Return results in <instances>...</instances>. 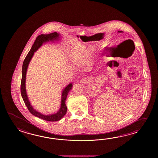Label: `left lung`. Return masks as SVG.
<instances>
[{"instance_id":"left-lung-1","label":"left lung","mask_w":158,"mask_h":158,"mask_svg":"<svg viewBox=\"0 0 158 158\" xmlns=\"http://www.w3.org/2000/svg\"><path fill=\"white\" fill-rule=\"evenodd\" d=\"M118 32H120V33H121V32H123V31H118Z\"/></svg>"}]
</instances>
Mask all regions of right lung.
<instances>
[{"instance_id": "1", "label": "right lung", "mask_w": 158, "mask_h": 158, "mask_svg": "<svg viewBox=\"0 0 158 158\" xmlns=\"http://www.w3.org/2000/svg\"><path fill=\"white\" fill-rule=\"evenodd\" d=\"M59 35L57 32H54L52 33L48 34H41L38 35L37 37L36 40H35L31 48L30 49V51L27 54L26 57L25 58L23 64V70H22V78L21 81V94L24 100V103L27 106L28 110L30 113L34 116H37L38 118H40L41 119H43L44 120H46L48 121H56L60 120L61 118L66 114V112L67 111V107L65 104V100L67 99L68 93L69 91L71 90L72 84H69L67 87L64 89L62 93V97H61V107L59 111L57 112L55 114H51V115H44L41 114L40 112L35 111L32 106H31L30 102L28 99V98L27 96L25 89V78H26V74H27V68L28 67L29 63L30 62V60L32 56H33L34 52L38 49V48L43 44L44 42L46 41H49V40H56L58 38Z\"/></svg>"}]
</instances>
